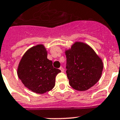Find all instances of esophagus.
<instances>
[{
    "label": "esophagus",
    "instance_id": "34e87169",
    "mask_svg": "<svg viewBox=\"0 0 120 120\" xmlns=\"http://www.w3.org/2000/svg\"><path fill=\"white\" fill-rule=\"evenodd\" d=\"M60 70H61V71H62V72H64V68L62 67H60Z\"/></svg>",
    "mask_w": 120,
    "mask_h": 120
}]
</instances>
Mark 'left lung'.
<instances>
[{
  "label": "left lung",
  "instance_id": "1",
  "mask_svg": "<svg viewBox=\"0 0 120 120\" xmlns=\"http://www.w3.org/2000/svg\"><path fill=\"white\" fill-rule=\"evenodd\" d=\"M67 75L73 89L86 91L98 82L102 74V60L88 45L76 41L65 50Z\"/></svg>",
  "mask_w": 120,
  "mask_h": 120
}]
</instances>
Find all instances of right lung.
Segmentation results:
<instances>
[{
	"mask_svg": "<svg viewBox=\"0 0 120 120\" xmlns=\"http://www.w3.org/2000/svg\"><path fill=\"white\" fill-rule=\"evenodd\" d=\"M60 72L47 58V51L41 44L31 47L24 53L17 68L18 77L25 87L39 94L53 89Z\"/></svg>",
	"mask_w": 120,
	"mask_h": 120,
	"instance_id": "right-lung-1",
	"label": "right lung"
}]
</instances>
